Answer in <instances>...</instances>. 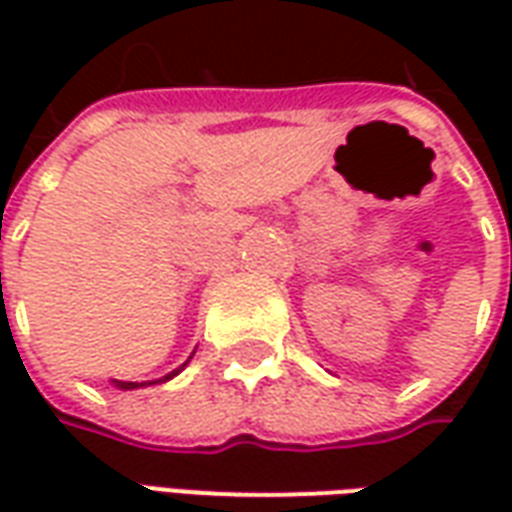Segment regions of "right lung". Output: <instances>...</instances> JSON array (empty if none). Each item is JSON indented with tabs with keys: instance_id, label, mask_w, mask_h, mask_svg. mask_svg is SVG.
I'll use <instances>...</instances> for the list:
<instances>
[{
	"instance_id": "obj_1",
	"label": "right lung",
	"mask_w": 512,
	"mask_h": 512,
	"mask_svg": "<svg viewBox=\"0 0 512 512\" xmlns=\"http://www.w3.org/2000/svg\"><path fill=\"white\" fill-rule=\"evenodd\" d=\"M183 367H186V365H180L178 370H172L169 376L158 378V381H169V378H172V376H178ZM158 381H147V384H158ZM115 386H117V389H139V386H145V384H136V381H115Z\"/></svg>"
}]
</instances>
